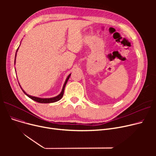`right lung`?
Returning <instances> with one entry per match:
<instances>
[{
	"mask_svg": "<svg viewBox=\"0 0 156 156\" xmlns=\"http://www.w3.org/2000/svg\"><path fill=\"white\" fill-rule=\"evenodd\" d=\"M18 48H19V47L18 48L17 51H16V52H17V51H18ZM16 55H15L14 63H15V62H16ZM70 76H71V74H69V75L68 76V78H66V80L65 83H64V85H63V87H62V91H61V94H60L59 95H57V96L55 97L47 98V99H42V98H39V97H33V96L29 95L28 94H27L25 92H24V91L23 90H23V92L24 94H25L29 98H30L31 99L34 100V101H36V102H39V103H46V104H47V103L55 102H57V101H59L61 99H62V96H63V95H64V88H65L66 85V83H67V82H68V80H69ZM21 89H22V88H21Z\"/></svg>",
	"mask_w": 156,
	"mask_h": 156,
	"instance_id": "add662e5",
	"label": "right lung"
}]
</instances>
